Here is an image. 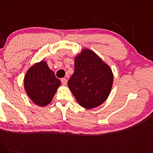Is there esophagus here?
Segmentation results:
<instances>
[{
	"label": "esophagus",
	"mask_w": 153,
	"mask_h": 153,
	"mask_svg": "<svg viewBox=\"0 0 153 153\" xmlns=\"http://www.w3.org/2000/svg\"><path fill=\"white\" fill-rule=\"evenodd\" d=\"M61 81V83H62V85H66V84H67V79H66V78H62Z\"/></svg>",
	"instance_id": "1"
}]
</instances>
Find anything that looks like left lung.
I'll return each instance as SVG.
<instances>
[{"instance_id": "obj_1", "label": "left lung", "mask_w": 153, "mask_h": 153, "mask_svg": "<svg viewBox=\"0 0 153 153\" xmlns=\"http://www.w3.org/2000/svg\"><path fill=\"white\" fill-rule=\"evenodd\" d=\"M113 80L111 68L97 54L85 49L75 58L74 72L68 86L80 105L92 109L108 98Z\"/></svg>"}]
</instances>
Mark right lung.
Here are the masks:
<instances>
[{"label":"right lung","instance_id":"1","mask_svg":"<svg viewBox=\"0 0 153 153\" xmlns=\"http://www.w3.org/2000/svg\"><path fill=\"white\" fill-rule=\"evenodd\" d=\"M60 85V80L45 61L32 66L25 77V88L27 95L39 106L50 103Z\"/></svg>","mask_w":153,"mask_h":153}]
</instances>
